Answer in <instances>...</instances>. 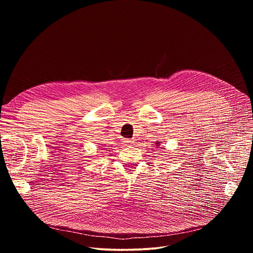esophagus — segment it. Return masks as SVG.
<instances>
[{
    "label": "esophagus",
    "mask_w": 253,
    "mask_h": 253,
    "mask_svg": "<svg viewBox=\"0 0 253 253\" xmlns=\"http://www.w3.org/2000/svg\"><path fill=\"white\" fill-rule=\"evenodd\" d=\"M122 142H123L124 145H131V144L133 143V140H131V139H126V138H123V139H122Z\"/></svg>",
    "instance_id": "1"
}]
</instances>
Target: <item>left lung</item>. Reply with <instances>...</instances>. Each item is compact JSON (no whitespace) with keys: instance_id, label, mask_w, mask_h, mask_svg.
<instances>
[{"instance_id":"obj_1","label":"left lung","mask_w":253,"mask_h":253,"mask_svg":"<svg viewBox=\"0 0 253 253\" xmlns=\"http://www.w3.org/2000/svg\"><path fill=\"white\" fill-rule=\"evenodd\" d=\"M156 146H157V147L159 146V141H158V142H156Z\"/></svg>"}]
</instances>
